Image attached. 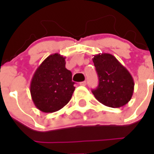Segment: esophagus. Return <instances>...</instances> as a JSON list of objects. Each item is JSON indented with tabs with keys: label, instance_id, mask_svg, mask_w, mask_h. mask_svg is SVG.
<instances>
[{
	"label": "esophagus",
	"instance_id": "esophagus-1",
	"mask_svg": "<svg viewBox=\"0 0 154 154\" xmlns=\"http://www.w3.org/2000/svg\"><path fill=\"white\" fill-rule=\"evenodd\" d=\"M80 85H82V86H85V85H86V82H80Z\"/></svg>",
	"mask_w": 154,
	"mask_h": 154
}]
</instances>
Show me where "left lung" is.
I'll list each match as a JSON object with an SVG mask.
<instances>
[{"label":"left lung","mask_w":154,"mask_h":154,"mask_svg":"<svg viewBox=\"0 0 154 154\" xmlns=\"http://www.w3.org/2000/svg\"><path fill=\"white\" fill-rule=\"evenodd\" d=\"M99 85L92 90L95 98L108 107L119 108L132 98L134 82L130 72L109 53H99L93 58Z\"/></svg>","instance_id":"left-lung-1"}]
</instances>
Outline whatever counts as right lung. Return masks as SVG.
Listing matches in <instances>:
<instances>
[{
  "instance_id": "1",
  "label": "right lung",
  "mask_w": 154,
  "mask_h": 154,
  "mask_svg": "<svg viewBox=\"0 0 154 154\" xmlns=\"http://www.w3.org/2000/svg\"><path fill=\"white\" fill-rule=\"evenodd\" d=\"M72 72L65 68V57L54 53L38 66L30 83V94L35 106L44 112L62 109L75 90Z\"/></svg>"
}]
</instances>
